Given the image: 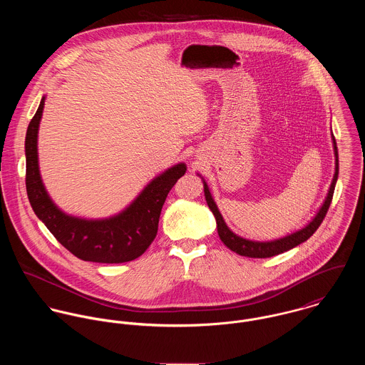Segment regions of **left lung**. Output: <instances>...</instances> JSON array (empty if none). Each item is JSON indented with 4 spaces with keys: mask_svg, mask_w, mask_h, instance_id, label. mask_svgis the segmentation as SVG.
<instances>
[{
    "mask_svg": "<svg viewBox=\"0 0 365 365\" xmlns=\"http://www.w3.org/2000/svg\"><path fill=\"white\" fill-rule=\"evenodd\" d=\"M333 149H334V157H336V170H334V175H333V181L330 184L327 197L322 205V208L319 209V212L316 213V216L312 220L302 227L301 230H297L291 235H287L285 237L277 239V240H271V242H256V240H249L245 237H240L237 235H235L227 225L225 223L219 209L216 207L210 192H209L208 185L204 181V192H205V200L208 204L209 209L212 210L215 219H216V225H217V235L220 237V240L223 242V245L230 249L232 252L245 256V257H252V259H267V257H272L277 255H281L284 252H288L294 247H297L298 245L307 242L313 233L317 230V227L320 226V223L323 222L330 202L333 200V192H334V187H336V181L339 177V153H337V146H336V139L333 136Z\"/></svg>",
    "mask_w": 365,
    "mask_h": 365,
    "instance_id": "1",
    "label": "left lung"
}]
</instances>
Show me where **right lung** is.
I'll return each mask as SVG.
<instances>
[{"instance_id": "add662e5", "label": "right lung", "mask_w": 365, "mask_h": 365, "mask_svg": "<svg viewBox=\"0 0 365 365\" xmlns=\"http://www.w3.org/2000/svg\"><path fill=\"white\" fill-rule=\"evenodd\" d=\"M45 97L32 118L25 139L26 192L36 216L57 242L84 261L119 264L135 260L152 245L164 201L187 165L178 163L152 180L138 198L120 213L106 219H81L66 215L54 205L39 173L38 130Z\"/></svg>"}]
</instances>
